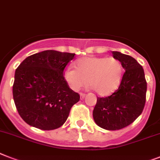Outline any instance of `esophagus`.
<instances>
[{
  "mask_svg": "<svg viewBox=\"0 0 160 160\" xmlns=\"http://www.w3.org/2000/svg\"><path fill=\"white\" fill-rule=\"evenodd\" d=\"M85 96H86L85 94H83V93H81V94H80V99H81V100H83V99L85 98Z\"/></svg>",
  "mask_w": 160,
  "mask_h": 160,
  "instance_id": "obj_1",
  "label": "esophagus"
}]
</instances>
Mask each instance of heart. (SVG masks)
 <instances>
[{
    "label": "heart",
    "instance_id": "1",
    "mask_svg": "<svg viewBox=\"0 0 160 160\" xmlns=\"http://www.w3.org/2000/svg\"><path fill=\"white\" fill-rule=\"evenodd\" d=\"M74 67L64 72V78L68 87L77 92L88 81V85L101 96L115 92L123 74L121 62L113 57H84L75 62Z\"/></svg>",
    "mask_w": 160,
    "mask_h": 160
}]
</instances>
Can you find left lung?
Returning <instances> with one entry per match:
<instances>
[{"mask_svg": "<svg viewBox=\"0 0 160 160\" xmlns=\"http://www.w3.org/2000/svg\"><path fill=\"white\" fill-rule=\"evenodd\" d=\"M125 69L118 90L111 96L97 98L93 110L96 124L114 131L130 125L142 113L146 103L147 84L142 66L130 55L113 51Z\"/></svg>", "mask_w": 160, "mask_h": 160, "instance_id": "left-lung-1", "label": "left lung"}]
</instances>
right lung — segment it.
Instances as JSON below:
<instances>
[{"instance_id":"obj_1","label":"right lung","mask_w":160,"mask_h":160,"mask_svg":"<svg viewBox=\"0 0 160 160\" xmlns=\"http://www.w3.org/2000/svg\"><path fill=\"white\" fill-rule=\"evenodd\" d=\"M74 55L47 50L27 57L16 68L13 97L18 114L28 124L54 130L65 122L80 99L63 75Z\"/></svg>"}]
</instances>
